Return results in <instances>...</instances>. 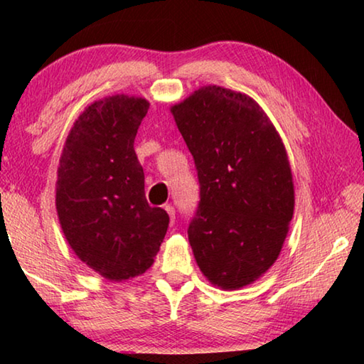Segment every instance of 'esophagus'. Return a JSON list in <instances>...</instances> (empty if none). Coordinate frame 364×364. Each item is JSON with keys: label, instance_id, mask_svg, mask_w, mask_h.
Returning a JSON list of instances; mask_svg holds the SVG:
<instances>
[{"label": "esophagus", "instance_id": "obj_1", "mask_svg": "<svg viewBox=\"0 0 364 364\" xmlns=\"http://www.w3.org/2000/svg\"><path fill=\"white\" fill-rule=\"evenodd\" d=\"M164 208H165V212L168 213V217H170V223L173 225V223H175V208L171 207L170 204H167V205H165Z\"/></svg>", "mask_w": 364, "mask_h": 364}]
</instances>
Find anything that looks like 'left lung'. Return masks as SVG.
Here are the masks:
<instances>
[{
  "label": "left lung",
  "instance_id": "obj_1",
  "mask_svg": "<svg viewBox=\"0 0 364 364\" xmlns=\"http://www.w3.org/2000/svg\"><path fill=\"white\" fill-rule=\"evenodd\" d=\"M170 112L200 183L188 230L196 262L213 286H249L278 260L294 215L284 143L260 104L223 86H202Z\"/></svg>",
  "mask_w": 364,
  "mask_h": 364
}]
</instances>
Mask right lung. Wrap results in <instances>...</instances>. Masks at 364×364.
<instances>
[{"label": "right lung", "mask_w": 364, "mask_h": 364, "mask_svg": "<svg viewBox=\"0 0 364 364\" xmlns=\"http://www.w3.org/2000/svg\"><path fill=\"white\" fill-rule=\"evenodd\" d=\"M149 109L144 97L114 95L85 107L59 159L56 210L70 249L109 281L143 274L168 228L151 207L134 138Z\"/></svg>", "instance_id": "right-lung-1"}]
</instances>
